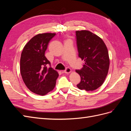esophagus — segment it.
Listing matches in <instances>:
<instances>
[{
	"mask_svg": "<svg viewBox=\"0 0 131 131\" xmlns=\"http://www.w3.org/2000/svg\"><path fill=\"white\" fill-rule=\"evenodd\" d=\"M63 72L66 74H69L72 72V70H71V69H70L69 68H67L66 70L63 71Z\"/></svg>",
	"mask_w": 131,
	"mask_h": 131,
	"instance_id": "1",
	"label": "esophagus"
}]
</instances>
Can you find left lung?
Instances as JSON below:
<instances>
[{
  "label": "left lung",
  "mask_w": 131,
  "mask_h": 131,
  "mask_svg": "<svg viewBox=\"0 0 131 131\" xmlns=\"http://www.w3.org/2000/svg\"><path fill=\"white\" fill-rule=\"evenodd\" d=\"M79 56L85 63L81 70H76L81 77L77 85L80 90L92 91L103 84L108 75L110 59L108 49L98 35L86 30L76 31Z\"/></svg>",
  "instance_id": "left-lung-1"
}]
</instances>
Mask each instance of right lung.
I'll use <instances>...</instances> for the list:
<instances>
[{"instance_id":"1","label":"right lung","mask_w":131,"mask_h":131,"mask_svg":"<svg viewBox=\"0 0 131 131\" xmlns=\"http://www.w3.org/2000/svg\"><path fill=\"white\" fill-rule=\"evenodd\" d=\"M56 33L35 35L23 47L20 59V72L26 86L31 92L41 96L52 91L58 73L51 67L45 56L49 42Z\"/></svg>"}]
</instances>
